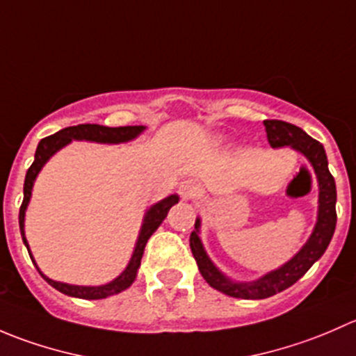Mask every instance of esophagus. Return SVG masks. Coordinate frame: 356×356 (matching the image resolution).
<instances>
[{
	"label": "esophagus",
	"instance_id": "esophagus-1",
	"mask_svg": "<svg viewBox=\"0 0 356 356\" xmlns=\"http://www.w3.org/2000/svg\"><path fill=\"white\" fill-rule=\"evenodd\" d=\"M198 186L195 184L193 181H184L181 182V186H179V195H181L182 200H191L195 198L196 195H198Z\"/></svg>",
	"mask_w": 356,
	"mask_h": 356
}]
</instances>
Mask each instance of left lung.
Instances as JSON below:
<instances>
[{"label":"left lung","instance_id":"obj_1","mask_svg":"<svg viewBox=\"0 0 356 356\" xmlns=\"http://www.w3.org/2000/svg\"><path fill=\"white\" fill-rule=\"evenodd\" d=\"M265 131H267V139L272 148H284L291 146L293 149L300 152L301 155L307 156L314 167L315 175L318 181V215L317 224H315L314 232L305 243V246L286 261L282 267L261 275L260 279L251 282H236L225 277L220 270L213 265V261L208 258L207 251L200 239V225L201 220L196 218L195 231L189 238V246H191L193 257H195L198 268L203 275L204 281L213 289L227 294L232 298H241V300H264V298L274 296L281 291L288 289L298 279L303 277L308 268L324 254L331 243L334 229H336V182L329 172L327 155H325L324 146L314 138L307 134L303 129L296 125L288 124L282 120H264Z\"/></svg>","mask_w":356,"mask_h":356}]
</instances>
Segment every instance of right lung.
Listing matches in <instances>:
<instances>
[{"label":"right lung","instance_id":"right-lung-1","mask_svg":"<svg viewBox=\"0 0 356 356\" xmlns=\"http://www.w3.org/2000/svg\"><path fill=\"white\" fill-rule=\"evenodd\" d=\"M146 127L143 125H127V127H105V125H98V124H81V125H74V127H65L62 131H58L56 134L48 136V138L41 139L38 145V149H35L34 155V161L29 167L27 174H25V182H24V201L22 207H20L19 211V224H20V232H22V239L24 245L27 246L29 254H31V260L34 261L32 258L31 250H29L27 239H25V232H24V220H25V210H27V204L31 201V195H32V186H34L35 177L41 172V168L44 167L46 161L49 160L53 155H55L58 149H62L63 146H67L72 139L75 141H92V143H103V145H118V143H127L131 139H136ZM175 203H179V196L177 195H170L167 196L165 200L158 201L156 204H153L145 215V220H143L141 225V232H139L138 243H136L134 253H132L131 260H129L127 267L124 268L120 275L113 281L108 282V284L103 286H74V284H65V282H58L53 281V279L46 277L39 267L35 265L38 272L41 274V277L48 282L49 286H53L55 289H58L60 293L67 294V296H74V298H82V300H102V298H108L113 296V294L120 293V291L127 289L132 282L136 281V275H138V268L141 265V258L143 253H145V246L148 243V239L152 238L153 232L160 227L161 222L165 220L167 217L168 210L174 207Z\"/></svg>","mask_w":356,"mask_h":356}]
</instances>
